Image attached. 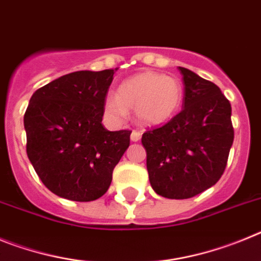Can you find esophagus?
Returning <instances> with one entry per match:
<instances>
[{
	"label": "esophagus",
	"mask_w": 261,
	"mask_h": 261,
	"mask_svg": "<svg viewBox=\"0 0 261 261\" xmlns=\"http://www.w3.org/2000/svg\"><path fill=\"white\" fill-rule=\"evenodd\" d=\"M130 140L133 142H138L141 140V132H138V130H133L132 135H130Z\"/></svg>",
	"instance_id": "obj_1"
}]
</instances>
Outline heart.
Listing matches in <instances>:
<instances>
[{"mask_svg":"<svg viewBox=\"0 0 261 261\" xmlns=\"http://www.w3.org/2000/svg\"><path fill=\"white\" fill-rule=\"evenodd\" d=\"M183 96L184 90L179 80L145 71L124 81L117 95L108 94L105 110L115 120L125 119L128 110H133L138 123L155 126L175 116L183 103Z\"/></svg>","mask_w":261,"mask_h":261,"instance_id":"obj_1","label":"heart"}]
</instances>
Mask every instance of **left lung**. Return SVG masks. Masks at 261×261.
Wrapping results in <instances>:
<instances>
[{
    "mask_svg": "<svg viewBox=\"0 0 261 261\" xmlns=\"http://www.w3.org/2000/svg\"><path fill=\"white\" fill-rule=\"evenodd\" d=\"M183 74V110L142 135L153 190L167 199H190L220 180L234 141L231 105L220 87L192 70Z\"/></svg>",
    "mask_w": 261,
    "mask_h": 261,
    "instance_id": "left-lung-1",
    "label": "left lung"
}]
</instances>
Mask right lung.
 <instances>
[{
    "label": "right lung",
    "instance_id": "obj_1",
    "mask_svg": "<svg viewBox=\"0 0 261 261\" xmlns=\"http://www.w3.org/2000/svg\"><path fill=\"white\" fill-rule=\"evenodd\" d=\"M81 70L32 94L24 114L26 150L45 187L71 201H94L110 188L129 146L130 130L103 126L105 99L114 73Z\"/></svg>",
    "mask_w": 261,
    "mask_h": 261
}]
</instances>
